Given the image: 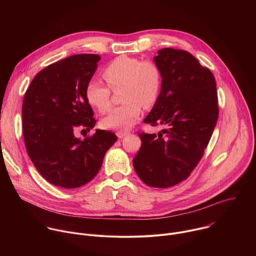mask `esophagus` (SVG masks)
<instances>
[{"label": "esophagus", "mask_w": 256, "mask_h": 256, "mask_svg": "<svg viewBox=\"0 0 256 256\" xmlns=\"http://www.w3.org/2000/svg\"><path fill=\"white\" fill-rule=\"evenodd\" d=\"M128 134H130V132H116V136H118V138H122L124 136H128Z\"/></svg>", "instance_id": "esophagus-1"}]
</instances>
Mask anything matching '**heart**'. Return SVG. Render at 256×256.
I'll return each mask as SVG.
<instances>
[{"label":"heart","mask_w":256,"mask_h":256,"mask_svg":"<svg viewBox=\"0 0 256 256\" xmlns=\"http://www.w3.org/2000/svg\"><path fill=\"white\" fill-rule=\"evenodd\" d=\"M102 77L112 90L120 88L122 105L112 109L101 124L107 130H128L136 124L142 106L152 108L159 99L163 76L160 66L151 60H140L130 56H120L103 70ZM87 101L101 114L112 107V91L103 84L91 80L86 86Z\"/></svg>","instance_id":"b5f03b06"}]
</instances>
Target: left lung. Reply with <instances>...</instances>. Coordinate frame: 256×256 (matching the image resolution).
<instances>
[{
	"label": "left lung",
	"instance_id": "obj_1",
	"mask_svg": "<svg viewBox=\"0 0 256 256\" xmlns=\"http://www.w3.org/2000/svg\"><path fill=\"white\" fill-rule=\"evenodd\" d=\"M154 62L162 89L144 122L165 128L158 136L138 134L132 164L144 184L167 188L186 180L202 158L218 116V94L212 72L188 52L163 48Z\"/></svg>",
	"mask_w": 256,
	"mask_h": 256
}]
</instances>
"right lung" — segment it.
<instances>
[{
	"mask_svg": "<svg viewBox=\"0 0 256 256\" xmlns=\"http://www.w3.org/2000/svg\"><path fill=\"white\" fill-rule=\"evenodd\" d=\"M100 60L98 54H83L48 66L33 78L23 99L28 156L42 176L58 188L88 184L118 140L116 134L103 130L83 140L75 136L77 130H90L96 124L85 89Z\"/></svg>",
	"mask_w": 256,
	"mask_h": 256,
	"instance_id": "right-lung-1",
	"label": "right lung"
}]
</instances>
